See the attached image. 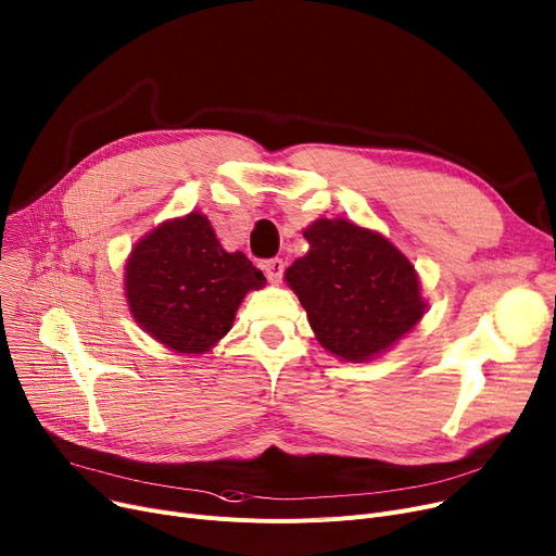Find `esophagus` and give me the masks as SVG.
<instances>
[{
  "mask_svg": "<svg viewBox=\"0 0 556 556\" xmlns=\"http://www.w3.org/2000/svg\"><path fill=\"white\" fill-rule=\"evenodd\" d=\"M283 270H286L283 258H268V261H263V273H266V277H268L270 281H275V283L281 281Z\"/></svg>",
  "mask_w": 556,
  "mask_h": 556,
  "instance_id": "esophagus-1",
  "label": "esophagus"
}]
</instances>
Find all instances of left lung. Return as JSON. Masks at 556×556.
Segmentation results:
<instances>
[{"label":"left lung","mask_w":556,"mask_h":556,"mask_svg":"<svg viewBox=\"0 0 556 556\" xmlns=\"http://www.w3.org/2000/svg\"><path fill=\"white\" fill-rule=\"evenodd\" d=\"M304 239L311 250L286 270V281L331 354L369 361L419 323L426 304L415 266L381 233L319 218Z\"/></svg>","instance_id":"obj_1"}]
</instances>
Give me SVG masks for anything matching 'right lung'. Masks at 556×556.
<instances>
[{
    "mask_svg": "<svg viewBox=\"0 0 556 556\" xmlns=\"http://www.w3.org/2000/svg\"><path fill=\"white\" fill-rule=\"evenodd\" d=\"M266 277L243 252H227L202 214L143 237L126 266L132 317L178 354H202L229 329L239 304Z\"/></svg>",
    "mask_w": 556,
    "mask_h": 556,
    "instance_id": "right-lung-1",
    "label": "right lung"
}]
</instances>
